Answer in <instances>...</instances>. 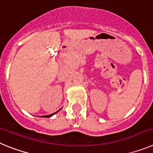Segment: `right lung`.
I'll return each instance as SVG.
<instances>
[{
  "instance_id": "right-lung-1",
  "label": "right lung",
  "mask_w": 153,
  "mask_h": 153,
  "mask_svg": "<svg viewBox=\"0 0 153 153\" xmlns=\"http://www.w3.org/2000/svg\"><path fill=\"white\" fill-rule=\"evenodd\" d=\"M57 112H58V111H57ZM57 112H56V113H52V114H51V115H48V116H44V117H52L53 115H54L55 113H57Z\"/></svg>"
}]
</instances>
